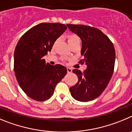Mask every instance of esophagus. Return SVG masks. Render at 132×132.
<instances>
[{
    "mask_svg": "<svg viewBox=\"0 0 132 132\" xmlns=\"http://www.w3.org/2000/svg\"><path fill=\"white\" fill-rule=\"evenodd\" d=\"M72 69L70 68H68V67H67V72H68V73H71V72H72Z\"/></svg>",
    "mask_w": 132,
    "mask_h": 132,
    "instance_id": "34e87169",
    "label": "esophagus"
}]
</instances>
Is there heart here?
Here are the masks:
<instances>
[{"instance_id":"b5f03b06","label":"heart","mask_w":132,"mask_h":132,"mask_svg":"<svg viewBox=\"0 0 132 132\" xmlns=\"http://www.w3.org/2000/svg\"><path fill=\"white\" fill-rule=\"evenodd\" d=\"M68 41L69 45L72 46L76 44H79L80 45V38L76 34H72L70 35L68 38Z\"/></svg>"}]
</instances>
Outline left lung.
Listing matches in <instances>:
<instances>
[{
    "mask_svg": "<svg viewBox=\"0 0 132 132\" xmlns=\"http://www.w3.org/2000/svg\"><path fill=\"white\" fill-rule=\"evenodd\" d=\"M68 28L81 40L79 61L87 69L81 72L78 69L72 72L78 77L76 84L70 88L76 100L88 102L97 98L106 89L113 73L115 50L106 35L97 28L84 25L67 24Z\"/></svg>",
    "mask_w": 132,
    "mask_h": 132,
    "instance_id": "obj_1",
    "label": "left lung"
}]
</instances>
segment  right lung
Wrapping results in <instances>:
<instances>
[{
	"instance_id": "obj_1",
	"label": "right lung",
	"mask_w": 132,
	"mask_h": 132,
	"mask_svg": "<svg viewBox=\"0 0 132 132\" xmlns=\"http://www.w3.org/2000/svg\"><path fill=\"white\" fill-rule=\"evenodd\" d=\"M67 29L59 23H41L20 38L14 54V70L18 82L28 97L38 101L51 98L56 84L67 73L61 64L45 63L44 56Z\"/></svg>"
}]
</instances>
